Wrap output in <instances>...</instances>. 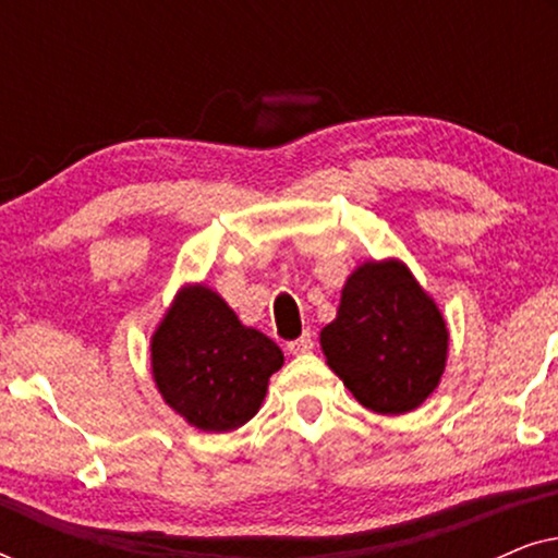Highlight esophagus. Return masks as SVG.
I'll use <instances>...</instances> for the list:
<instances>
[{
  "label": "esophagus",
  "instance_id": "esophagus-1",
  "mask_svg": "<svg viewBox=\"0 0 558 558\" xmlns=\"http://www.w3.org/2000/svg\"><path fill=\"white\" fill-rule=\"evenodd\" d=\"M312 348H315V340H312L310 332H304L302 338H296V340H292V342H289V345H287V350H289V353H292V355H304V353H310Z\"/></svg>",
  "mask_w": 558,
  "mask_h": 558
}]
</instances>
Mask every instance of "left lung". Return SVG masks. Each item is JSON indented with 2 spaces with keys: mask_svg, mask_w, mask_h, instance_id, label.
I'll return each instance as SVG.
<instances>
[{
  "mask_svg": "<svg viewBox=\"0 0 558 558\" xmlns=\"http://www.w3.org/2000/svg\"><path fill=\"white\" fill-rule=\"evenodd\" d=\"M327 365L376 414L429 399L447 365L441 312L399 258L365 262L342 287L338 317L319 332Z\"/></svg>",
  "mask_w": 558,
  "mask_h": 558,
  "instance_id": "obj_1",
  "label": "left lung"
}]
</instances>
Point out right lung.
<instances>
[{"label": "right lung", "mask_w": 558, "mask_h": 558, "mask_svg": "<svg viewBox=\"0 0 558 558\" xmlns=\"http://www.w3.org/2000/svg\"><path fill=\"white\" fill-rule=\"evenodd\" d=\"M284 353L241 325L223 296L187 284L151 335V376L165 403L203 432H231L262 409Z\"/></svg>", "instance_id": "right-lung-1"}]
</instances>
